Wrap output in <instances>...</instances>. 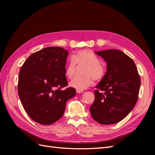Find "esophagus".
<instances>
[{
	"label": "esophagus",
	"mask_w": 155,
	"mask_h": 155,
	"mask_svg": "<svg viewBox=\"0 0 155 155\" xmlns=\"http://www.w3.org/2000/svg\"><path fill=\"white\" fill-rule=\"evenodd\" d=\"M76 92L78 94H80V93H82L83 92V91H79V90H76Z\"/></svg>",
	"instance_id": "esophagus-1"
}]
</instances>
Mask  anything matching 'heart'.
Instances as JSON below:
<instances>
[{"instance_id": "heart-1", "label": "heart", "mask_w": 155, "mask_h": 155, "mask_svg": "<svg viewBox=\"0 0 155 155\" xmlns=\"http://www.w3.org/2000/svg\"><path fill=\"white\" fill-rule=\"evenodd\" d=\"M85 66L83 70V76L76 77L70 82V86L76 90L83 91L91 86L93 79L100 81L104 78L106 69L99 62V58L92 51L88 50H81L74 54L65 68V75L71 79L73 78L76 66Z\"/></svg>"}]
</instances>
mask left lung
I'll return each mask as SVG.
<instances>
[{
  "mask_svg": "<svg viewBox=\"0 0 155 155\" xmlns=\"http://www.w3.org/2000/svg\"><path fill=\"white\" fill-rule=\"evenodd\" d=\"M95 53L107 62V68L96 87L91 114L100 124L118 123L130 113L138 100L141 81L137 68L133 60L121 50Z\"/></svg>",
  "mask_w": 155,
  "mask_h": 155,
  "instance_id": "left-lung-1",
  "label": "left lung"
}]
</instances>
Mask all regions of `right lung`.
Listing matches in <instances>:
<instances>
[{
    "label": "right lung",
    "instance_id": "obj_1",
    "mask_svg": "<svg viewBox=\"0 0 155 155\" xmlns=\"http://www.w3.org/2000/svg\"><path fill=\"white\" fill-rule=\"evenodd\" d=\"M68 51L47 47L30 55L20 70L18 94L30 118L42 125L55 123L63 116L67 101L76 94L68 85L65 65Z\"/></svg>",
    "mask_w": 155,
    "mask_h": 155
}]
</instances>
